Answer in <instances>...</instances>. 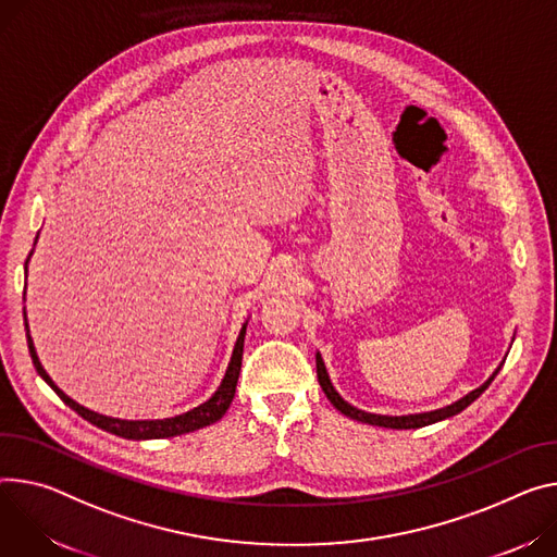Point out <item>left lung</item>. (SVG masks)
<instances>
[{"label": "left lung", "mask_w": 557, "mask_h": 557, "mask_svg": "<svg viewBox=\"0 0 557 557\" xmlns=\"http://www.w3.org/2000/svg\"><path fill=\"white\" fill-rule=\"evenodd\" d=\"M315 364H318V380H320V386H322L324 395L329 397V401L333 404V407H335L339 413H344V416L350 418V420H358V422L373 424V426H384V429H420V426H429V424H435V422H440V420L458 416L460 411H465V409L469 407L471 401H475V399L488 388V384L495 380V375H497L499 369H502V364H499V367L493 371V375H491L482 386H478L475 391L467 393V395L460 397L458 401L448 404V407H444V409H435V411H426V413H416V416H377V413H367V411H362V409L350 407V404L335 391V386L331 384V377H329V373H326V367H324V360H322L320 352H315Z\"/></svg>", "instance_id": "8db88e82"}]
</instances>
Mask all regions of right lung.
Instances as JSON below:
<instances>
[{
    "mask_svg": "<svg viewBox=\"0 0 557 557\" xmlns=\"http://www.w3.org/2000/svg\"><path fill=\"white\" fill-rule=\"evenodd\" d=\"M37 242V237H35ZM33 256V250H30ZM28 256V258H30ZM26 267H28V260H26ZM26 295V290H24ZM24 326H26V339H28V350H30V358H33V364L37 369V373L41 375V380L53 388L62 401L66 404V407H71L77 416H82L84 420H88L90 424H95L97 429L102 431H109L113 435H120V437H126V440H160V437H175V435H184V433H190V431H197V429H205L218 420H222V416L228 411L231 401L235 397V386H237V377H239V369H242V352H244V335H246V322L237 335V342H235V348H233V356H231V362H228V369L224 373V380L222 384L218 386V391L205 401L199 404V407L182 413V416H175V418H164V420H120V418H109V416H102V413H95L86 407H82V404H77L75 399H71L62 388H58V384L50 380V375L44 371L37 352H35V344H33V337L28 333V322H26V309H24Z\"/></svg>",
    "mask_w": 557,
    "mask_h": 557,
    "instance_id": "right-lung-1",
    "label": "right lung"
}]
</instances>
